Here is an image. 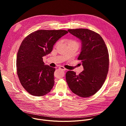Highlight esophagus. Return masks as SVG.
I'll return each instance as SVG.
<instances>
[{
  "mask_svg": "<svg viewBox=\"0 0 126 126\" xmlns=\"http://www.w3.org/2000/svg\"><path fill=\"white\" fill-rule=\"evenodd\" d=\"M59 68H60V69L62 70H64V71H65V70H67L65 68H64V67H63V66H60V67H59Z\"/></svg>",
  "mask_w": 126,
  "mask_h": 126,
  "instance_id": "esophagus-1",
  "label": "esophagus"
}]
</instances>
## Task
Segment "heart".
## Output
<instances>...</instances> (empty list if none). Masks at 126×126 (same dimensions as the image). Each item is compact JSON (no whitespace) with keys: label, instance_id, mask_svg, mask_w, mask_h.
Returning <instances> with one entry per match:
<instances>
[{"label":"heart","instance_id":"obj_1","mask_svg":"<svg viewBox=\"0 0 126 126\" xmlns=\"http://www.w3.org/2000/svg\"><path fill=\"white\" fill-rule=\"evenodd\" d=\"M68 44H77V42L73 39H69L68 41Z\"/></svg>","mask_w":126,"mask_h":126}]
</instances>
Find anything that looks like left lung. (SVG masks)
Instances as JSON below:
<instances>
[{"mask_svg": "<svg viewBox=\"0 0 126 126\" xmlns=\"http://www.w3.org/2000/svg\"><path fill=\"white\" fill-rule=\"evenodd\" d=\"M68 32L81 41V52L78 58L84 70L78 75L72 71L66 74L71 90L84 98L93 96L103 86L109 70V53L102 37L88 29H68Z\"/></svg>", "mask_w": 126, "mask_h": 126, "instance_id": "obj_1", "label": "left lung"}]
</instances>
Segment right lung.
Returning a JSON list of instances; mask_svg holds the SVG:
<instances>
[{
  "instance_id": "obj_1",
  "label": "right lung",
  "mask_w": 126,
  "mask_h": 126,
  "mask_svg": "<svg viewBox=\"0 0 126 126\" xmlns=\"http://www.w3.org/2000/svg\"><path fill=\"white\" fill-rule=\"evenodd\" d=\"M68 32L65 30H39L22 41L17 55V73L30 94L42 96L51 90L55 68L44 65L43 57L51 53L56 41Z\"/></svg>"
}]
</instances>
